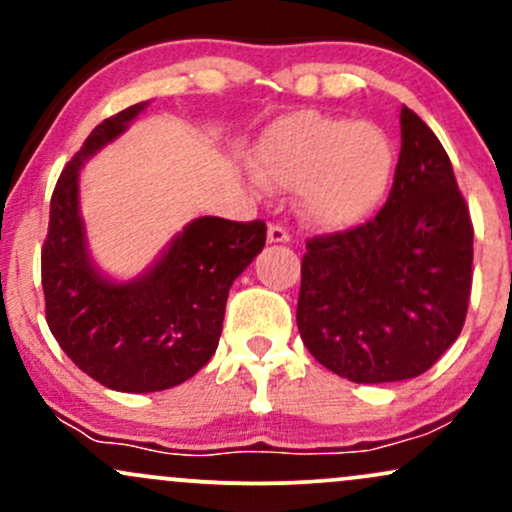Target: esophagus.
<instances>
[{"label": "esophagus", "instance_id": "34e87169", "mask_svg": "<svg viewBox=\"0 0 512 512\" xmlns=\"http://www.w3.org/2000/svg\"><path fill=\"white\" fill-rule=\"evenodd\" d=\"M267 240H269V243H289L291 236H289V231H286L284 226H279V223H272V226L267 228Z\"/></svg>", "mask_w": 512, "mask_h": 512}]
</instances>
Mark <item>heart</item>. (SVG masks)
I'll return each mask as SVG.
<instances>
[{"label": "heart", "mask_w": 512, "mask_h": 512, "mask_svg": "<svg viewBox=\"0 0 512 512\" xmlns=\"http://www.w3.org/2000/svg\"><path fill=\"white\" fill-rule=\"evenodd\" d=\"M397 170L378 125L315 110L284 115L262 134L255 173L264 185L298 192V214L322 231H346L383 207Z\"/></svg>", "instance_id": "b5f03b06"}]
</instances>
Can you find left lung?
I'll use <instances>...</instances> for the list:
<instances>
[{
	"label": "left lung",
	"instance_id": "8db88e82",
	"mask_svg": "<svg viewBox=\"0 0 512 512\" xmlns=\"http://www.w3.org/2000/svg\"><path fill=\"white\" fill-rule=\"evenodd\" d=\"M402 151L375 219L305 243L296 322L325 368L354 383L426 373L460 337L474 228L431 127L402 105Z\"/></svg>",
	"mask_w": 512,
	"mask_h": 512
}]
</instances>
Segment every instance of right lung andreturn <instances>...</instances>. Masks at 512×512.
I'll return each instance as SVG.
<instances>
[{
    "mask_svg": "<svg viewBox=\"0 0 512 512\" xmlns=\"http://www.w3.org/2000/svg\"><path fill=\"white\" fill-rule=\"evenodd\" d=\"M146 105L103 120L64 166L40 257L52 337L93 380L137 395L185 383L207 366L219 346L228 291L267 240L262 221L199 216L134 279L117 281L96 267L81 216V166Z\"/></svg>",
    "mask_w": 512,
    "mask_h": 512,
    "instance_id": "1",
    "label": "right lung"
}]
</instances>
